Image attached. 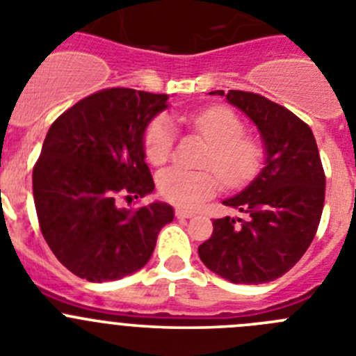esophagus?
Masks as SVG:
<instances>
[{"label":"esophagus","mask_w":356,"mask_h":356,"mask_svg":"<svg viewBox=\"0 0 356 356\" xmlns=\"http://www.w3.org/2000/svg\"><path fill=\"white\" fill-rule=\"evenodd\" d=\"M175 216L178 217V219H191V217H194V212L193 210H185V209H176Z\"/></svg>","instance_id":"1"}]
</instances>
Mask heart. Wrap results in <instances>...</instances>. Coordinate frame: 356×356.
Wrapping results in <instances>:
<instances>
[{"label":"heart","instance_id":"heart-1","mask_svg":"<svg viewBox=\"0 0 356 356\" xmlns=\"http://www.w3.org/2000/svg\"><path fill=\"white\" fill-rule=\"evenodd\" d=\"M187 124L210 143L205 165L212 168L229 188L250 184L259 175L264 162V147L259 140L242 137L244 122L234 110L226 106H210L184 118ZM175 144V128L168 118H156L144 135V151L151 163L168 162ZM160 196L176 207L194 209L203 200L213 196L219 187L210 171H187L169 168L156 178Z\"/></svg>","mask_w":356,"mask_h":356}]
</instances>
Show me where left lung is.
Returning a JSON list of instances; mask_svg holds the SVG:
<instances>
[{
  "label": "left lung",
  "instance_id": "8db88e82",
  "mask_svg": "<svg viewBox=\"0 0 356 356\" xmlns=\"http://www.w3.org/2000/svg\"><path fill=\"white\" fill-rule=\"evenodd\" d=\"M253 121L264 168L222 205L246 213L213 221L197 248L201 262L232 284L260 285L292 269L305 254L325 205V171L312 130L285 106L244 90H213Z\"/></svg>",
  "mask_w": 356,
  "mask_h": 356
}]
</instances>
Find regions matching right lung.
Instances as JSON below:
<instances>
[{
    "label": "right lung",
    "mask_w": 356,
    "mask_h": 356,
    "mask_svg": "<svg viewBox=\"0 0 356 356\" xmlns=\"http://www.w3.org/2000/svg\"><path fill=\"white\" fill-rule=\"evenodd\" d=\"M168 94L105 89L65 110L49 128L33 168L40 232L58 262L89 282H112L149 262L168 203L119 209L118 197L153 193L144 151L149 122Z\"/></svg>",
    "instance_id": "add662e5"
}]
</instances>
